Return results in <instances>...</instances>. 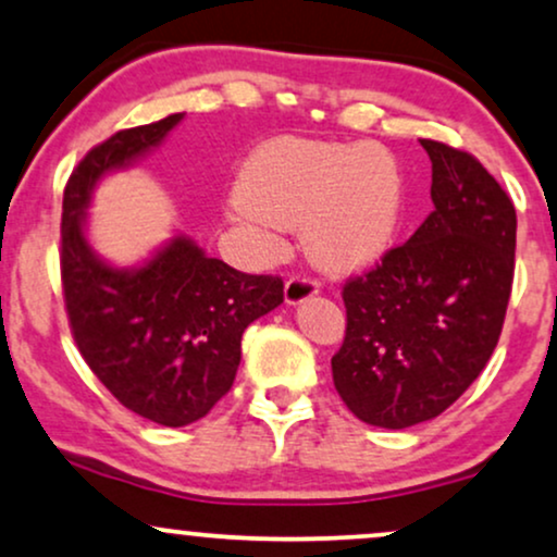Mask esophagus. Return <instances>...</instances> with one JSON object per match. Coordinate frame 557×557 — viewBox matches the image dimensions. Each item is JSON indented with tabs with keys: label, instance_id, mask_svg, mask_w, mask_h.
Segmentation results:
<instances>
[{
	"label": "esophagus",
	"instance_id": "esophagus-1",
	"mask_svg": "<svg viewBox=\"0 0 557 557\" xmlns=\"http://www.w3.org/2000/svg\"><path fill=\"white\" fill-rule=\"evenodd\" d=\"M318 292H320L318 281L310 278V276H301V273H299V276H292L284 286L286 305H299V301L314 297Z\"/></svg>",
	"mask_w": 557,
	"mask_h": 557
}]
</instances>
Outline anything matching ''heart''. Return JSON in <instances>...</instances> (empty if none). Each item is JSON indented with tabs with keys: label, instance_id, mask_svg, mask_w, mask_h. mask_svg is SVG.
Instances as JSON below:
<instances>
[{
	"label": "heart",
	"instance_id": "1",
	"mask_svg": "<svg viewBox=\"0 0 557 557\" xmlns=\"http://www.w3.org/2000/svg\"><path fill=\"white\" fill-rule=\"evenodd\" d=\"M232 214L273 237L307 224V245L327 268L374 263L393 245L403 214V177L380 144L268 141L239 177Z\"/></svg>",
	"mask_w": 557,
	"mask_h": 557
}]
</instances>
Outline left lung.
<instances>
[{
	"instance_id": "1",
	"label": "left lung",
	"mask_w": 557,
	"mask_h": 557,
	"mask_svg": "<svg viewBox=\"0 0 557 557\" xmlns=\"http://www.w3.org/2000/svg\"><path fill=\"white\" fill-rule=\"evenodd\" d=\"M434 211L408 243L343 284L333 356L341 400L363 423L408 429L444 413L498 346L513 284L517 211L475 157L421 139Z\"/></svg>"
}]
</instances>
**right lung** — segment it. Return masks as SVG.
<instances>
[{"label":"right lung","instance_id":"right-lung-1","mask_svg":"<svg viewBox=\"0 0 557 557\" xmlns=\"http://www.w3.org/2000/svg\"><path fill=\"white\" fill-rule=\"evenodd\" d=\"M183 113L123 128L82 157L64 188L61 289L72 338L123 408L147 421L188 425L230 393L243 333L284 301L281 276H252L177 237L139 271H119L89 250L82 222L89 190L134 162Z\"/></svg>","mask_w":557,"mask_h":557}]
</instances>
